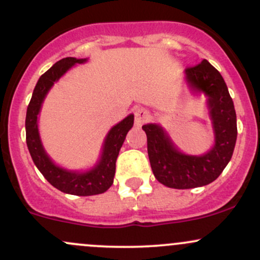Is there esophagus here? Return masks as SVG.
<instances>
[{
    "mask_svg": "<svg viewBox=\"0 0 260 260\" xmlns=\"http://www.w3.org/2000/svg\"><path fill=\"white\" fill-rule=\"evenodd\" d=\"M149 117H150L149 111L147 109H144V107L137 106L134 109V120H136L137 126H142L143 123H145L149 120Z\"/></svg>",
    "mask_w": 260,
    "mask_h": 260,
    "instance_id": "obj_1",
    "label": "esophagus"
}]
</instances>
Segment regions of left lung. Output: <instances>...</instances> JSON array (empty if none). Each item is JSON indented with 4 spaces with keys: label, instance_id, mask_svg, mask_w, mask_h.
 <instances>
[{
    "label": "left lung",
    "instance_id": "8db88e82",
    "mask_svg": "<svg viewBox=\"0 0 260 260\" xmlns=\"http://www.w3.org/2000/svg\"><path fill=\"white\" fill-rule=\"evenodd\" d=\"M187 80L193 88L204 91L215 131V145L203 156L180 153L162 128L157 124H144L148 155L153 174L160 183L176 189H189L211 183L219 177L231 160L236 139L237 122L234 101L219 71L207 59L186 68Z\"/></svg>",
    "mask_w": 260,
    "mask_h": 260
}]
</instances>
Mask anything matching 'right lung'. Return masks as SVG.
I'll list each match as a JSON object with an SVG mask.
<instances>
[{
  "instance_id": "add662e5",
  "label": "right lung",
  "mask_w": 260,
  "mask_h": 260,
  "mask_svg": "<svg viewBox=\"0 0 260 260\" xmlns=\"http://www.w3.org/2000/svg\"><path fill=\"white\" fill-rule=\"evenodd\" d=\"M85 59L83 58L66 57L59 59L49 71H46L35 85L25 117L26 145L39 171L53 187L57 188L61 192L73 196L100 194L111 187L116 171V160H117L122 144L126 139L128 131L132 128L134 122V116L129 115L111 128L105 139L100 162L98 164L96 168L90 171L84 172V174L67 171L56 166L50 160L41 145L38 132V115L41 104L49 89L59 77L63 76L74 63H83Z\"/></svg>"
}]
</instances>
